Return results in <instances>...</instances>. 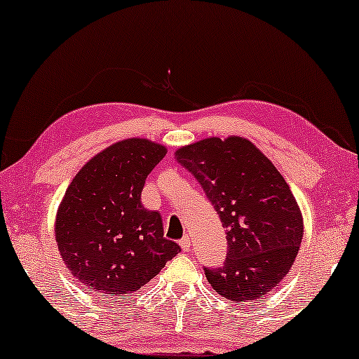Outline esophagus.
Returning <instances> with one entry per match:
<instances>
[{"instance_id":"esophagus-1","label":"esophagus","mask_w":359,"mask_h":359,"mask_svg":"<svg viewBox=\"0 0 359 359\" xmlns=\"http://www.w3.org/2000/svg\"><path fill=\"white\" fill-rule=\"evenodd\" d=\"M180 247H181V250H183V252H188L189 247H191V238L188 237V235H184V237L180 240Z\"/></svg>"}]
</instances>
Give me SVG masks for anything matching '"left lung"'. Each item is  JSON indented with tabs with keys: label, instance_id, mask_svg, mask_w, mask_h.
Here are the masks:
<instances>
[{
	"label": "left lung",
	"instance_id": "obj_1",
	"mask_svg": "<svg viewBox=\"0 0 359 359\" xmlns=\"http://www.w3.org/2000/svg\"><path fill=\"white\" fill-rule=\"evenodd\" d=\"M175 158L199 181L225 227L227 259L204 269L209 284L233 302L263 297L289 273L304 235L302 212L286 180L240 135L180 147Z\"/></svg>",
	"mask_w": 359,
	"mask_h": 359
}]
</instances>
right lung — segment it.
<instances>
[{
    "instance_id": "right-lung-1",
    "label": "right lung",
    "mask_w": 359,
    "mask_h": 359,
    "mask_svg": "<svg viewBox=\"0 0 359 359\" xmlns=\"http://www.w3.org/2000/svg\"><path fill=\"white\" fill-rule=\"evenodd\" d=\"M166 147L142 137L116 142L78 171L55 215V240L68 271L93 291L129 296L181 252L163 237L140 194Z\"/></svg>"
}]
</instances>
